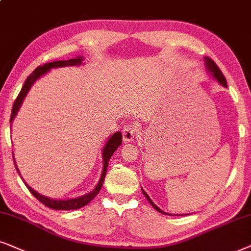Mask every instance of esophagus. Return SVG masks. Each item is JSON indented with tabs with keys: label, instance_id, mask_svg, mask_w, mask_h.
Here are the masks:
<instances>
[{
	"label": "esophagus",
	"instance_id": "1",
	"mask_svg": "<svg viewBox=\"0 0 251 251\" xmlns=\"http://www.w3.org/2000/svg\"><path fill=\"white\" fill-rule=\"evenodd\" d=\"M136 134H138V127L135 125H132V124H127L125 125V127L123 129V138L124 141L131 142L133 139L135 138Z\"/></svg>",
	"mask_w": 251,
	"mask_h": 251
}]
</instances>
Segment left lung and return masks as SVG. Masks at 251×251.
Here are the masks:
<instances>
[{
  "mask_svg": "<svg viewBox=\"0 0 251 251\" xmlns=\"http://www.w3.org/2000/svg\"><path fill=\"white\" fill-rule=\"evenodd\" d=\"M205 63H206V66H208V69L210 70V71L212 72V75L215 76V78H216L217 80H218V81H219L220 83H222L223 86L227 87V82H226L225 75H224L223 72L220 71V69L218 68V65H217L216 63L212 61V59H210V58H208V57L205 58ZM142 192H143V194H145V196L147 198V200H148V201H149L150 204H151V205L153 206V208H155V210H157V211L160 212V213H164V215H166V213H165L164 211H162V210H160V209L158 208V206H157L156 204H153V202L151 201V200H150V198L148 196V194H147V193L145 192V190H142Z\"/></svg>",
  "mask_w": 251,
  "mask_h": 251,
  "instance_id": "1",
  "label": "left lung"
}]
</instances>
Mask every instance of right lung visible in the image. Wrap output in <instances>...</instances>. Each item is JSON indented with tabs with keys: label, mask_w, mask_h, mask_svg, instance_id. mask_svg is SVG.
Wrapping results in <instances>:
<instances>
[{
	"label": "right lung",
	"mask_w": 251,
	"mask_h": 251,
	"mask_svg": "<svg viewBox=\"0 0 251 251\" xmlns=\"http://www.w3.org/2000/svg\"><path fill=\"white\" fill-rule=\"evenodd\" d=\"M82 61H83L82 57H78V58L68 59V61L50 62V63H46L45 65L38 66V68H36L34 71H33L31 75L27 76V79H26L25 83L22 87V91L19 92L18 96H17L15 102H13L11 116H10V122H12L13 118H15L16 113H17V111H18V109L22 104L23 100H24L26 94H27V92L29 91V88H31V86L33 85V83H34V81L39 78V76L45 75V73L47 71H49V70L51 68H61V66L80 65V64H81ZM122 139H123L122 133L117 132L111 136V138L108 140V142H106L105 147L103 148V160H104V166H103L101 179H100L98 186L95 187L94 190H93V192H91V193H88L87 195H83V196H81V198H76V199H73V200H65V201H64V200H50L48 198H46V196L40 195V194L36 193L34 189H32L31 187H29L28 185H26V183H25V185L28 188L29 192H31L33 195L35 196L36 200H39V201L41 202L42 204H45L46 206H48V208H50V209H53V210H75V209L82 208V206L88 204V203L91 202L96 195H98L100 190H101L102 186H103V181H104V178H105L106 170H108L109 159L111 158V156L113 155V152L116 151L117 148H118V147L122 145V142H123ZM13 163H15V158H13ZM16 169H17V166H16ZM17 171H18V169H17ZM18 173H19V171H18Z\"/></svg>",
	"instance_id": "right-lung-1"
}]
</instances>
